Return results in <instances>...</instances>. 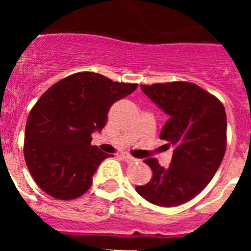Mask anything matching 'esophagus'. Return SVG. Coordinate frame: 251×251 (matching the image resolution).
Returning <instances> with one entry per match:
<instances>
[{"label":"esophagus","instance_id":"obj_1","mask_svg":"<svg viewBox=\"0 0 251 251\" xmlns=\"http://www.w3.org/2000/svg\"><path fill=\"white\" fill-rule=\"evenodd\" d=\"M121 158L124 159L126 162H128V163H136V162H138V159L133 158V157L129 156L128 153H122Z\"/></svg>","mask_w":251,"mask_h":251}]
</instances>
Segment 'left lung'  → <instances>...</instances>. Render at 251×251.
<instances>
[{"instance_id":"left-lung-1","label":"left lung","mask_w":251,"mask_h":251,"mask_svg":"<svg viewBox=\"0 0 251 251\" xmlns=\"http://www.w3.org/2000/svg\"><path fill=\"white\" fill-rule=\"evenodd\" d=\"M141 89L167 114L159 137L172 145L174 154L167 168L154 158L145 159L153 177L136 190L154 205H182L202 191L223 162L225 108L214 95L185 81L141 85Z\"/></svg>"}]
</instances>
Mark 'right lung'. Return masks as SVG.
I'll return each mask as SVG.
<instances>
[{
  "instance_id": "add662e5",
  "label": "right lung",
  "mask_w": 251,
  "mask_h": 251,
  "mask_svg": "<svg viewBox=\"0 0 251 251\" xmlns=\"http://www.w3.org/2000/svg\"><path fill=\"white\" fill-rule=\"evenodd\" d=\"M137 89L95 73H76L49 88L32 108L25 129L24 154L41 190L59 200L85 194L99 165L110 157L92 146L110 106Z\"/></svg>"
}]
</instances>
